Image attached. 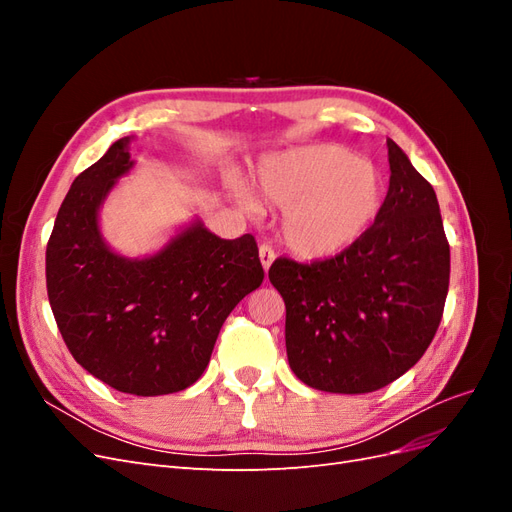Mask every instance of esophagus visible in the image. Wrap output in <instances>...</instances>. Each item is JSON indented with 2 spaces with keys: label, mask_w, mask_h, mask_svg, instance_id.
Wrapping results in <instances>:
<instances>
[{
  "label": "esophagus",
  "mask_w": 512,
  "mask_h": 512,
  "mask_svg": "<svg viewBox=\"0 0 512 512\" xmlns=\"http://www.w3.org/2000/svg\"><path fill=\"white\" fill-rule=\"evenodd\" d=\"M258 256H260V265H262V269H265V273H267V271H269V267L273 265V260H275V252L271 250L269 245H260Z\"/></svg>",
  "instance_id": "34e87169"
}]
</instances>
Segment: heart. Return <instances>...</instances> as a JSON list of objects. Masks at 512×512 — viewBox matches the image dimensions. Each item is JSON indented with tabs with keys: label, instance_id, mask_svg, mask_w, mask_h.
Wrapping results in <instances>:
<instances>
[{
	"label": "heart",
	"instance_id": "b5f03b06",
	"mask_svg": "<svg viewBox=\"0 0 512 512\" xmlns=\"http://www.w3.org/2000/svg\"><path fill=\"white\" fill-rule=\"evenodd\" d=\"M226 183L243 207H256L250 188L237 175H228ZM254 185L267 203L282 209V241L305 260L333 258L361 241L376 224L386 192L374 162L331 143L262 158Z\"/></svg>",
	"mask_w": 512,
	"mask_h": 512
}]
</instances>
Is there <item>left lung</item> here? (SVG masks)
Listing matches in <instances>:
<instances>
[{
  "instance_id": "1",
  "label": "left lung",
  "mask_w": 512,
  "mask_h": 512,
  "mask_svg": "<svg viewBox=\"0 0 512 512\" xmlns=\"http://www.w3.org/2000/svg\"><path fill=\"white\" fill-rule=\"evenodd\" d=\"M389 192L367 235L335 258H280L288 363L318 391H378L416 365L442 320L451 250L431 183L391 138Z\"/></svg>"
}]
</instances>
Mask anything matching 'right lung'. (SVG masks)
Instances as JSON below:
<instances>
[{
  "label": "right lung",
  "mask_w": 512,
  "mask_h": 512,
  "mask_svg": "<svg viewBox=\"0 0 512 512\" xmlns=\"http://www.w3.org/2000/svg\"><path fill=\"white\" fill-rule=\"evenodd\" d=\"M132 141L74 179L46 245V290L76 363L121 393L156 397L203 376L224 320L265 271L252 235L220 239L200 218L147 256L113 250L100 209L132 173Z\"/></svg>",
  "instance_id": "add662e5"
}]
</instances>
